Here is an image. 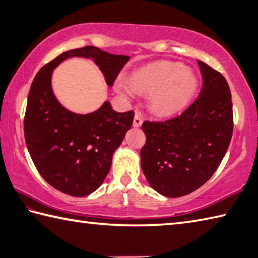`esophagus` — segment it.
<instances>
[{
	"label": "esophagus",
	"instance_id": "obj_1",
	"mask_svg": "<svg viewBox=\"0 0 258 258\" xmlns=\"http://www.w3.org/2000/svg\"><path fill=\"white\" fill-rule=\"evenodd\" d=\"M143 120H142V117L140 115L139 112H135V116H134V119H133V126L134 127H140V126L142 125Z\"/></svg>",
	"mask_w": 258,
	"mask_h": 258
}]
</instances>
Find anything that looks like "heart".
Here are the masks:
<instances>
[{
    "mask_svg": "<svg viewBox=\"0 0 258 258\" xmlns=\"http://www.w3.org/2000/svg\"><path fill=\"white\" fill-rule=\"evenodd\" d=\"M198 89V78L182 63L171 61L148 64L131 75V83L119 78L116 90L126 98L134 93L150 94L149 107L160 116L181 111L194 98Z\"/></svg>",
    "mask_w": 258,
    "mask_h": 258,
    "instance_id": "b5f03b06",
    "label": "heart"
}]
</instances>
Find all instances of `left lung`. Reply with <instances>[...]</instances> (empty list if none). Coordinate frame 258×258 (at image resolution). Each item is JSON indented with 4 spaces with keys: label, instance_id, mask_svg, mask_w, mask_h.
I'll list each match as a JSON object with an SVG mask.
<instances>
[{
    "label": "left lung",
    "instance_id": "left-lung-1",
    "mask_svg": "<svg viewBox=\"0 0 258 258\" xmlns=\"http://www.w3.org/2000/svg\"><path fill=\"white\" fill-rule=\"evenodd\" d=\"M199 97L181 115L142 124L141 166L154 190L168 198L204 185L221 164L233 132L231 92L222 74L198 60Z\"/></svg>",
    "mask_w": 258,
    "mask_h": 258
}]
</instances>
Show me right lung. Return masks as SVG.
<instances>
[{
	"label": "right lung",
	"instance_id": "right-lung-1",
	"mask_svg": "<svg viewBox=\"0 0 258 258\" xmlns=\"http://www.w3.org/2000/svg\"><path fill=\"white\" fill-rule=\"evenodd\" d=\"M92 59L108 86L130 60L95 46L69 50L43 66L30 86L24 131L26 146L42 177L54 189L84 197L102 184L110 171L112 155L132 127L134 112H116L110 102L90 113L64 108L53 93V69L68 58Z\"/></svg>",
	"mask_w": 258,
	"mask_h": 258
}]
</instances>
